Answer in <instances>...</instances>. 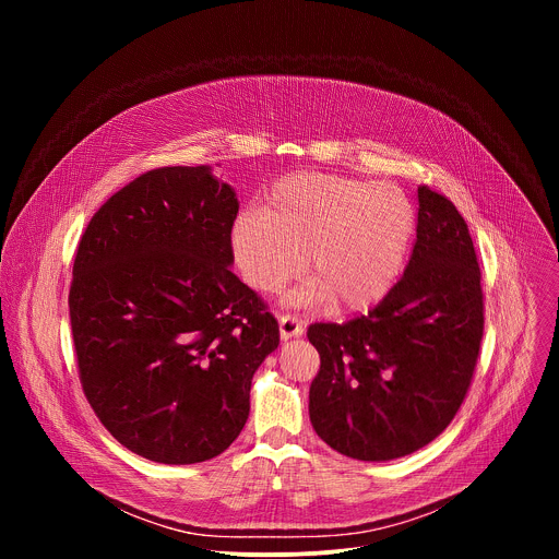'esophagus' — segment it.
Masks as SVG:
<instances>
[{
    "instance_id": "obj_1",
    "label": "esophagus",
    "mask_w": 559,
    "mask_h": 559,
    "mask_svg": "<svg viewBox=\"0 0 559 559\" xmlns=\"http://www.w3.org/2000/svg\"><path fill=\"white\" fill-rule=\"evenodd\" d=\"M278 328H281V338L283 341L302 336V323H300V318L296 313H283L278 318Z\"/></svg>"
}]
</instances>
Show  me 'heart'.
I'll list each match as a JSON object with an SVG mask.
<instances>
[{
	"label": "heart",
	"mask_w": 559,
	"mask_h": 559,
	"mask_svg": "<svg viewBox=\"0 0 559 559\" xmlns=\"http://www.w3.org/2000/svg\"><path fill=\"white\" fill-rule=\"evenodd\" d=\"M414 227V205L395 183L300 173L276 181L261 212L234 218L229 246L238 274L259 294L296 278L307 252L313 281L296 300L362 311L401 276Z\"/></svg>",
	"instance_id": "1"
}]
</instances>
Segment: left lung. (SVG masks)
Masks as SVG:
<instances>
[{"label": "left lung", "instance_id": "left-lung-1", "mask_svg": "<svg viewBox=\"0 0 559 559\" xmlns=\"http://www.w3.org/2000/svg\"><path fill=\"white\" fill-rule=\"evenodd\" d=\"M480 281L466 221L444 194L418 186L405 274L369 313L307 330L321 356L309 386L321 440L347 457L382 462L438 438L464 403L480 354Z\"/></svg>", "mask_w": 559, "mask_h": 559}]
</instances>
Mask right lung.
<instances>
[{
	"label": "right lung",
	"mask_w": 559,
	"mask_h": 559,
	"mask_svg": "<svg viewBox=\"0 0 559 559\" xmlns=\"http://www.w3.org/2000/svg\"><path fill=\"white\" fill-rule=\"evenodd\" d=\"M236 214L210 168H156L79 238L68 294L79 380L112 438L152 462L223 453L278 347L276 318L229 270Z\"/></svg>",
	"instance_id": "right-lung-1"
}]
</instances>
